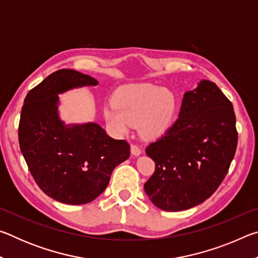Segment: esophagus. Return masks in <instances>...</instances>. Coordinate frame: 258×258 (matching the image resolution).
Wrapping results in <instances>:
<instances>
[{"label": "esophagus", "instance_id": "1", "mask_svg": "<svg viewBox=\"0 0 258 258\" xmlns=\"http://www.w3.org/2000/svg\"><path fill=\"white\" fill-rule=\"evenodd\" d=\"M131 152H132V155H134V156H139V155H141L142 150L138 145H132L131 146Z\"/></svg>", "mask_w": 258, "mask_h": 258}]
</instances>
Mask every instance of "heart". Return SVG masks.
<instances>
[{
  "mask_svg": "<svg viewBox=\"0 0 258 258\" xmlns=\"http://www.w3.org/2000/svg\"><path fill=\"white\" fill-rule=\"evenodd\" d=\"M176 101L172 92L154 84H133L121 87L115 103L104 107V118L117 133L127 132L131 125L139 124L148 138L164 134L175 115Z\"/></svg>",
  "mask_w": 258,
  "mask_h": 258,
  "instance_id": "obj_1",
  "label": "heart"
}]
</instances>
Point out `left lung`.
<instances>
[{
	"mask_svg": "<svg viewBox=\"0 0 258 258\" xmlns=\"http://www.w3.org/2000/svg\"><path fill=\"white\" fill-rule=\"evenodd\" d=\"M237 145L232 103L215 83L202 81L184 94L175 123L146 148L155 161L146 194L163 211L197 206L224 180Z\"/></svg>",
	"mask_w": 258,
	"mask_h": 258,
	"instance_id": "1",
	"label": "left lung"
}]
</instances>
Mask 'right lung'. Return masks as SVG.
I'll return each instance as SVG.
<instances>
[{
    "label": "right lung",
    "mask_w": 258,
    "mask_h": 258,
    "mask_svg": "<svg viewBox=\"0 0 258 258\" xmlns=\"http://www.w3.org/2000/svg\"><path fill=\"white\" fill-rule=\"evenodd\" d=\"M86 85L98 81L74 69L52 73L26 95L20 115L19 146L30 174L45 195L67 205L101 195L131 151L127 141L110 138L98 124L68 127L59 119L58 94Z\"/></svg>",
    "instance_id": "obj_1"
}]
</instances>
